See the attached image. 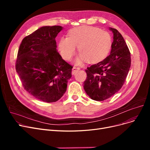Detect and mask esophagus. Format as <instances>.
I'll return each mask as SVG.
<instances>
[{
	"mask_svg": "<svg viewBox=\"0 0 150 150\" xmlns=\"http://www.w3.org/2000/svg\"><path fill=\"white\" fill-rule=\"evenodd\" d=\"M80 69V67H77L75 66H74V67L72 68V74L74 75L76 73V72H77L78 70H79Z\"/></svg>",
	"mask_w": 150,
	"mask_h": 150,
	"instance_id": "34e87169",
	"label": "esophagus"
}]
</instances>
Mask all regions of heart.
<instances>
[{
	"label": "heart",
	"instance_id": "heart-1",
	"mask_svg": "<svg viewBox=\"0 0 150 150\" xmlns=\"http://www.w3.org/2000/svg\"><path fill=\"white\" fill-rule=\"evenodd\" d=\"M112 45L111 36L108 31L95 27H81L71 30L68 38H62L58 48L62 58L69 61L78 47L80 55L75 62L81 64L86 61L96 63L104 59Z\"/></svg>",
	"mask_w": 150,
	"mask_h": 150
}]
</instances>
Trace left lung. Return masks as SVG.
<instances>
[{"mask_svg":"<svg viewBox=\"0 0 150 150\" xmlns=\"http://www.w3.org/2000/svg\"><path fill=\"white\" fill-rule=\"evenodd\" d=\"M113 33L111 53L105 59L85 70L87 78L83 83L87 95L96 101H103L113 96L123 85L131 67V54L119 31Z\"/></svg>","mask_w":150,"mask_h":150,"instance_id":"left-lung-1","label":"left lung"}]
</instances>
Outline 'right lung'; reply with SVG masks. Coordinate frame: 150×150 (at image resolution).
Instances as JSON below:
<instances>
[{"label": "right lung", "instance_id": "add662e5", "mask_svg": "<svg viewBox=\"0 0 150 150\" xmlns=\"http://www.w3.org/2000/svg\"><path fill=\"white\" fill-rule=\"evenodd\" d=\"M61 26H45L22 39L16 70L23 88L36 98L47 103L59 100L72 77V66L57 50L55 40Z\"/></svg>", "mask_w": 150, "mask_h": 150}]
</instances>
